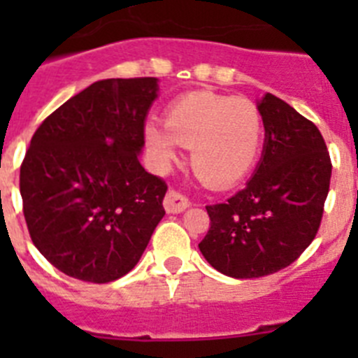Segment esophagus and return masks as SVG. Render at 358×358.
Returning <instances> with one entry per match:
<instances>
[{
    "instance_id": "obj_1",
    "label": "esophagus",
    "mask_w": 358,
    "mask_h": 358,
    "mask_svg": "<svg viewBox=\"0 0 358 358\" xmlns=\"http://www.w3.org/2000/svg\"><path fill=\"white\" fill-rule=\"evenodd\" d=\"M163 206L169 213H181V211H185L189 206V201L185 195L179 194L177 189H169L166 195H164Z\"/></svg>"
}]
</instances>
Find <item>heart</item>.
<instances>
[{
	"label": "heart",
	"instance_id": "b5f03b06",
	"mask_svg": "<svg viewBox=\"0 0 358 358\" xmlns=\"http://www.w3.org/2000/svg\"><path fill=\"white\" fill-rule=\"evenodd\" d=\"M164 129L148 123L145 143L159 169L176 161V145L189 148V166L204 185L229 188L252 169L264 140L260 107L245 96L197 91L164 110Z\"/></svg>",
	"mask_w": 358,
	"mask_h": 358
}]
</instances>
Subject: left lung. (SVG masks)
<instances>
[{"instance_id":"1","label":"left lung","mask_w":358,"mask_h":358,"mask_svg":"<svg viewBox=\"0 0 358 358\" xmlns=\"http://www.w3.org/2000/svg\"><path fill=\"white\" fill-rule=\"evenodd\" d=\"M265 127L264 156L227 202L206 206L210 231L199 243L213 268L236 280L289 267L321 226L331 161L314 123L267 93L258 103Z\"/></svg>"}]
</instances>
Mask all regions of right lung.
<instances>
[{
    "label": "right lung",
    "instance_id": "1",
    "mask_svg": "<svg viewBox=\"0 0 358 358\" xmlns=\"http://www.w3.org/2000/svg\"><path fill=\"white\" fill-rule=\"evenodd\" d=\"M156 96L154 77L98 80L31 136L19 173L24 220L34 245L66 276H125L163 218L169 186L138 159Z\"/></svg>",
    "mask_w": 358,
    "mask_h": 358
}]
</instances>
